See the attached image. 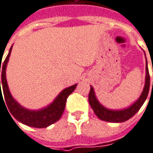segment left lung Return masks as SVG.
<instances>
[{
  "mask_svg": "<svg viewBox=\"0 0 153 153\" xmlns=\"http://www.w3.org/2000/svg\"><path fill=\"white\" fill-rule=\"evenodd\" d=\"M149 89H150V75H149L147 62H146V76L145 88L143 90V92L141 94L140 97L131 106H130L129 108L125 109V110H121V111H111V110L106 109L103 105H101L98 103V101L95 96L94 90L91 86V91L89 93V103L93 109L95 114L97 115L101 120H104L106 122H112V123H121V122H125L126 120L130 119L131 117H132L139 111L141 106L145 103L146 99L147 98Z\"/></svg>",
  "mask_w": 153,
  "mask_h": 153,
  "instance_id": "1",
  "label": "left lung"
}]
</instances>
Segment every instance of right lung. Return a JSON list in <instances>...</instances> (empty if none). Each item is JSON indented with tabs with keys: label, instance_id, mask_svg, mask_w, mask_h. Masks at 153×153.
I'll return each mask as SVG.
<instances>
[{
	"label": "right lung",
	"instance_id": "obj_1",
	"mask_svg": "<svg viewBox=\"0 0 153 153\" xmlns=\"http://www.w3.org/2000/svg\"><path fill=\"white\" fill-rule=\"evenodd\" d=\"M11 49H12V47L10 48L8 54L3 62V64L1 65V62L0 63V72H1V81H0V85L1 84L2 85V91H3V95H4L3 102L4 104L6 103V105L8 108L7 110L10 111L8 113H11L16 119L22 122V124L31 126V127H35V128H45L47 126L56 123V121L60 119V117L63 113L67 97L74 91L77 84H74L69 88L64 89L58 95V97L54 100L52 104L42 110L29 111L23 108L22 106H21L18 104L11 96L8 90L7 83V79H6V67L9 59ZM1 98L3 99L2 92L0 87V100Z\"/></svg>",
	"mask_w": 153,
	"mask_h": 153
}]
</instances>
